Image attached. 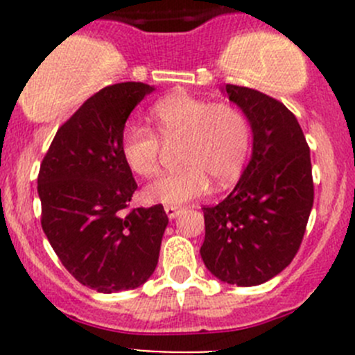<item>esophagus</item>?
<instances>
[{
  "label": "esophagus",
  "instance_id": "obj_1",
  "mask_svg": "<svg viewBox=\"0 0 355 355\" xmlns=\"http://www.w3.org/2000/svg\"><path fill=\"white\" fill-rule=\"evenodd\" d=\"M164 211H166L168 218H170V220H173V218H177L178 214L182 213V207H177V206H166V207H164Z\"/></svg>",
  "mask_w": 355,
  "mask_h": 355
}]
</instances>
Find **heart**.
<instances>
[{
	"mask_svg": "<svg viewBox=\"0 0 355 355\" xmlns=\"http://www.w3.org/2000/svg\"><path fill=\"white\" fill-rule=\"evenodd\" d=\"M151 118L156 132L137 123L127 125L121 132L125 164L139 177H151L159 168L163 142H182L180 164L185 168L149 182L142 191L148 202H189L206 194L211 182L218 189L230 187L244 170L250 125L235 105L175 92L153 106Z\"/></svg>",
	"mask_w": 355,
	"mask_h": 355,
	"instance_id": "heart-1",
	"label": "heart"
}]
</instances>
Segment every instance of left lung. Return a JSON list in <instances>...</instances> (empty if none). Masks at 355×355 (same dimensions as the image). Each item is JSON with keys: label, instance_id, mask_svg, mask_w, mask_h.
Segmentation results:
<instances>
[{"label": "left lung", "instance_id": "8db88e82", "mask_svg": "<svg viewBox=\"0 0 355 355\" xmlns=\"http://www.w3.org/2000/svg\"><path fill=\"white\" fill-rule=\"evenodd\" d=\"M252 130V156L234 191L202 207L200 257L230 285L254 287L285 270L299 250L314 200L311 153L299 121L284 103L227 84Z\"/></svg>", "mask_w": 355, "mask_h": 355}]
</instances>
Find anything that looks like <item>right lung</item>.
Listing matches in <instances>:
<instances>
[{
  "instance_id": "add662e5",
  "label": "right lung",
  "mask_w": 355,
  "mask_h": 355,
  "mask_svg": "<svg viewBox=\"0 0 355 355\" xmlns=\"http://www.w3.org/2000/svg\"><path fill=\"white\" fill-rule=\"evenodd\" d=\"M153 91L121 82L96 92L58 128L39 170L49 244L75 280L103 293L149 280L168 225L161 204L123 214L137 184L121 156V132Z\"/></svg>"
}]
</instances>
